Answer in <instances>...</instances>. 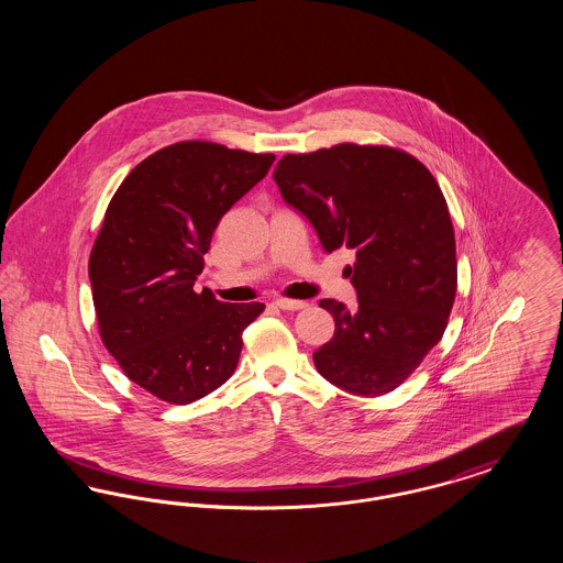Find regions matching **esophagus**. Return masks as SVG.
I'll return each mask as SVG.
<instances>
[{
	"label": "esophagus",
	"mask_w": 563,
	"mask_h": 563,
	"mask_svg": "<svg viewBox=\"0 0 563 563\" xmlns=\"http://www.w3.org/2000/svg\"><path fill=\"white\" fill-rule=\"evenodd\" d=\"M274 303H276L280 310H303V308L308 306L306 301H299V299H283V297L276 299Z\"/></svg>",
	"instance_id": "esophagus-1"
}]
</instances>
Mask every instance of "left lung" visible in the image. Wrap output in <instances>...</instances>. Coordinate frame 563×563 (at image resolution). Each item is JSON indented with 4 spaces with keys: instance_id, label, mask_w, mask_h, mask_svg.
<instances>
[{
    "instance_id": "8db88e82",
    "label": "left lung",
    "mask_w": 563,
    "mask_h": 563,
    "mask_svg": "<svg viewBox=\"0 0 563 563\" xmlns=\"http://www.w3.org/2000/svg\"><path fill=\"white\" fill-rule=\"evenodd\" d=\"M272 177L327 253H356L346 269L358 306L319 301L335 321L312 354L319 374L361 397L395 390L439 344L454 306V228L434 177L405 152L352 143L289 154Z\"/></svg>"
}]
</instances>
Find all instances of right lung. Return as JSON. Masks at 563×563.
<instances>
[{
	"mask_svg": "<svg viewBox=\"0 0 563 563\" xmlns=\"http://www.w3.org/2000/svg\"><path fill=\"white\" fill-rule=\"evenodd\" d=\"M272 154L209 141L168 145L113 194L88 276L101 340L122 372L162 401L186 405L234 374L242 331L264 303L196 294L219 219L268 175Z\"/></svg>",
	"mask_w": 563,
	"mask_h": 563,
	"instance_id": "add662e5",
	"label": "right lung"
}]
</instances>
